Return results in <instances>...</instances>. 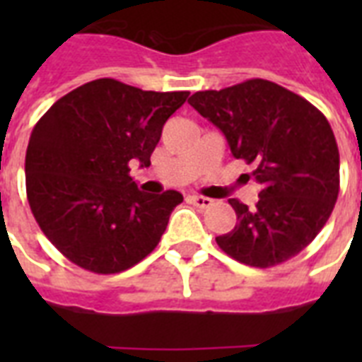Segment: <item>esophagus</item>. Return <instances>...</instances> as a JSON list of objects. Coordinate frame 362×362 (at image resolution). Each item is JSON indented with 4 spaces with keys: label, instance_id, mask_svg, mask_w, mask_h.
<instances>
[{
    "label": "esophagus",
    "instance_id": "1",
    "mask_svg": "<svg viewBox=\"0 0 362 362\" xmlns=\"http://www.w3.org/2000/svg\"><path fill=\"white\" fill-rule=\"evenodd\" d=\"M187 201H189L192 204H195L197 209H209L210 204H212V199L203 197V195H189Z\"/></svg>",
    "mask_w": 362,
    "mask_h": 362
}]
</instances>
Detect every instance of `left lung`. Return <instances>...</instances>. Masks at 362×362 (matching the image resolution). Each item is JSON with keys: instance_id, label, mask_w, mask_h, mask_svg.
<instances>
[{"instance_id": "8db88e82", "label": "left lung", "mask_w": 362, "mask_h": 362, "mask_svg": "<svg viewBox=\"0 0 362 362\" xmlns=\"http://www.w3.org/2000/svg\"><path fill=\"white\" fill-rule=\"evenodd\" d=\"M187 103L226 135L261 184L247 209L237 199L218 246L238 263L269 269L303 252L329 220L340 189V153L327 118L306 99L263 78L193 93Z\"/></svg>"}]
</instances>
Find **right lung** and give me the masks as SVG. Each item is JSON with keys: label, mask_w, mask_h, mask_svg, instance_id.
Wrapping results in <instances>:
<instances>
[{"label": "right lung", "mask_w": 362, "mask_h": 362, "mask_svg": "<svg viewBox=\"0 0 362 362\" xmlns=\"http://www.w3.org/2000/svg\"><path fill=\"white\" fill-rule=\"evenodd\" d=\"M189 92H144L98 78L58 99L31 131L25 193L45 237L95 274L153 252L182 193L139 192L129 163L150 165L161 129Z\"/></svg>", "instance_id": "right-lung-1"}]
</instances>
